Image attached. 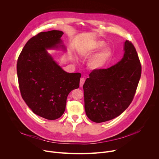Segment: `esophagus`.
Segmentation results:
<instances>
[{"mask_svg":"<svg viewBox=\"0 0 159 159\" xmlns=\"http://www.w3.org/2000/svg\"><path fill=\"white\" fill-rule=\"evenodd\" d=\"M84 82H85V79L84 78H81L80 80V87H82Z\"/></svg>","mask_w":159,"mask_h":159,"instance_id":"esophagus-1","label":"esophagus"}]
</instances>
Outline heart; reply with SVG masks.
<instances>
[{
	"label": "heart",
	"mask_w": 159,
	"mask_h": 159,
	"mask_svg": "<svg viewBox=\"0 0 159 159\" xmlns=\"http://www.w3.org/2000/svg\"><path fill=\"white\" fill-rule=\"evenodd\" d=\"M105 45L104 41L98 40L94 42L89 48L81 49L79 51V55L81 57H85L93 55L96 51L101 49L89 60L87 65L90 70L97 71L103 69L112 57L111 48L105 47ZM74 60H75L74 59Z\"/></svg>",
	"instance_id": "1"
}]
</instances>
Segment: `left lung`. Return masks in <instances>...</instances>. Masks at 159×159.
Masks as SVG:
<instances>
[{
    "label": "left lung",
    "mask_w": 159,
    "mask_h": 159,
    "mask_svg": "<svg viewBox=\"0 0 159 159\" xmlns=\"http://www.w3.org/2000/svg\"><path fill=\"white\" fill-rule=\"evenodd\" d=\"M122 59L107 69L93 71L83 85L87 116L95 123L111 120L123 113L135 94L142 72L133 44L126 40Z\"/></svg>",
    "instance_id": "1"
}]
</instances>
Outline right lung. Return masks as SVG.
<instances>
[{
  "label": "right lung",
  "mask_w": 159,
  "mask_h": 159,
  "mask_svg": "<svg viewBox=\"0 0 159 159\" xmlns=\"http://www.w3.org/2000/svg\"><path fill=\"white\" fill-rule=\"evenodd\" d=\"M63 33L52 30L31 38L22 50L17 63V73L22 99L34 114L49 120L64 113L66 98L79 88L81 74L68 73L48 52L66 51L61 37Z\"/></svg>",
  "instance_id": "add662e5"
}]
</instances>
